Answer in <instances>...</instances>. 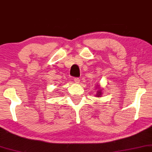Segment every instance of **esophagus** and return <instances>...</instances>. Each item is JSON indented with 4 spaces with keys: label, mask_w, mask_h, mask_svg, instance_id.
<instances>
[{
    "label": "esophagus",
    "mask_w": 152,
    "mask_h": 152,
    "mask_svg": "<svg viewBox=\"0 0 152 152\" xmlns=\"http://www.w3.org/2000/svg\"><path fill=\"white\" fill-rule=\"evenodd\" d=\"M74 80L75 83H79V82H80L79 78H78V77H75V78H74Z\"/></svg>",
    "instance_id": "1"
}]
</instances>
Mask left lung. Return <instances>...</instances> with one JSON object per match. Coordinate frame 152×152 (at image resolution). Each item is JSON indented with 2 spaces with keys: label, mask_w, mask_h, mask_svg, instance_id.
Instances as JSON below:
<instances>
[{
  "label": "left lung",
  "mask_w": 152,
  "mask_h": 152,
  "mask_svg": "<svg viewBox=\"0 0 152 152\" xmlns=\"http://www.w3.org/2000/svg\"><path fill=\"white\" fill-rule=\"evenodd\" d=\"M101 93H102V92H100V91H98V92H97V96H98V97H99V95H102V94H101Z\"/></svg>",
  "instance_id": "left-lung-1"
}]
</instances>
